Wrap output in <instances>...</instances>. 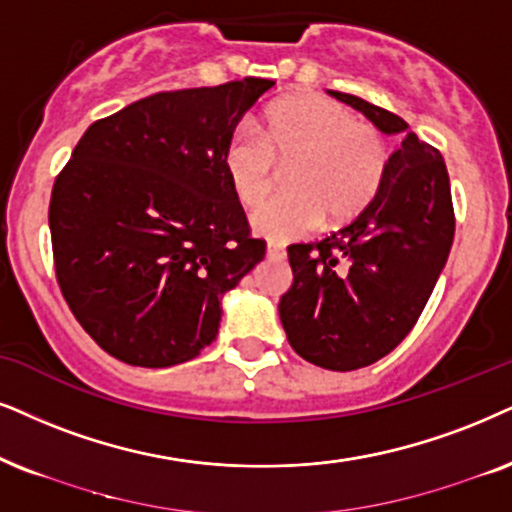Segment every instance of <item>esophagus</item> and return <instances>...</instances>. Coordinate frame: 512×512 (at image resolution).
Here are the masks:
<instances>
[{
    "label": "esophagus",
    "instance_id": "1",
    "mask_svg": "<svg viewBox=\"0 0 512 512\" xmlns=\"http://www.w3.org/2000/svg\"><path fill=\"white\" fill-rule=\"evenodd\" d=\"M267 257H269V260H283V257H286V250H283V245L269 243L267 245Z\"/></svg>",
    "mask_w": 512,
    "mask_h": 512
}]
</instances>
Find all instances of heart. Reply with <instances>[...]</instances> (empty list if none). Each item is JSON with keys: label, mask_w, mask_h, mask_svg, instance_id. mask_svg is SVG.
<instances>
[{"label": "heart", "mask_w": 512, "mask_h": 512, "mask_svg": "<svg viewBox=\"0 0 512 512\" xmlns=\"http://www.w3.org/2000/svg\"><path fill=\"white\" fill-rule=\"evenodd\" d=\"M286 186L252 217L255 234L283 243L316 229L323 219L347 224L383 191L390 146L373 125L354 120L340 103L314 94L276 101L262 132L241 125L224 146L222 165L231 191L245 208L269 196L276 163H290Z\"/></svg>", "instance_id": "obj_1"}]
</instances>
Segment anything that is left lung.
Returning <instances> with one entry per match:
<instances>
[{"label":"left lung","instance_id":"obj_1","mask_svg":"<svg viewBox=\"0 0 512 512\" xmlns=\"http://www.w3.org/2000/svg\"><path fill=\"white\" fill-rule=\"evenodd\" d=\"M383 134H404L383 191L352 224L288 248L293 286L278 302L290 347L328 371L383 359L416 326L454 243L449 172L437 148L359 96L328 89Z\"/></svg>","mask_w":512,"mask_h":512}]
</instances>
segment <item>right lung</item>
Segmentation results:
<instances>
[{
    "label": "right lung",
    "instance_id": "obj_1",
    "mask_svg": "<svg viewBox=\"0 0 512 512\" xmlns=\"http://www.w3.org/2000/svg\"><path fill=\"white\" fill-rule=\"evenodd\" d=\"M271 87L245 77L160 92L77 141L51 191L54 267L70 312L111 357L144 368L198 357L224 293L264 260L222 155Z\"/></svg>",
    "mask_w": 512,
    "mask_h": 512
}]
</instances>
